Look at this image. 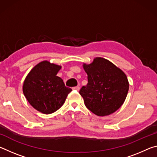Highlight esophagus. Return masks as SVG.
I'll return each instance as SVG.
<instances>
[{"mask_svg": "<svg viewBox=\"0 0 157 157\" xmlns=\"http://www.w3.org/2000/svg\"><path fill=\"white\" fill-rule=\"evenodd\" d=\"M73 90H76V91H79V86H77L73 87Z\"/></svg>", "mask_w": 157, "mask_h": 157, "instance_id": "1", "label": "esophagus"}]
</instances>
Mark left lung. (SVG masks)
Returning <instances> with one entry per match:
<instances>
[{
    "instance_id": "left-lung-1",
    "label": "left lung",
    "mask_w": 157,
    "mask_h": 157,
    "mask_svg": "<svg viewBox=\"0 0 157 157\" xmlns=\"http://www.w3.org/2000/svg\"><path fill=\"white\" fill-rule=\"evenodd\" d=\"M88 83L79 94L87 109L98 116L115 112L123 104L129 91V82L123 71L102 57H96L90 64L84 63Z\"/></svg>"
}]
</instances>
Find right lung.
<instances>
[{"mask_svg": "<svg viewBox=\"0 0 157 157\" xmlns=\"http://www.w3.org/2000/svg\"><path fill=\"white\" fill-rule=\"evenodd\" d=\"M61 68L59 65L43 61L32 69L23 82V92L26 99L41 113L50 114L59 109L72 91L57 76Z\"/></svg>", "mask_w": 157, "mask_h": 157, "instance_id": "right-lung-1", "label": "right lung"}]
</instances>
